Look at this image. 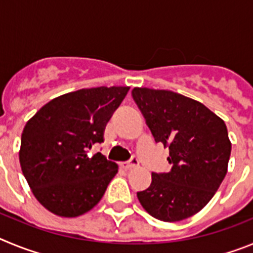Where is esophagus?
<instances>
[{
  "mask_svg": "<svg viewBox=\"0 0 253 253\" xmlns=\"http://www.w3.org/2000/svg\"><path fill=\"white\" fill-rule=\"evenodd\" d=\"M139 165V161L137 158H131L130 162H124V163H120V167L124 169H131L134 167H137Z\"/></svg>",
  "mask_w": 253,
  "mask_h": 253,
  "instance_id": "1",
  "label": "esophagus"
}]
</instances>
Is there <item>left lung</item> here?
Returning a JSON list of instances; mask_svg holds the SVG:
<instances>
[{"instance_id":"8db88e82","label":"left lung","mask_w":253,"mask_h":253,"mask_svg":"<svg viewBox=\"0 0 253 253\" xmlns=\"http://www.w3.org/2000/svg\"><path fill=\"white\" fill-rule=\"evenodd\" d=\"M133 99L156 142L169 148L172 167L152 173V184L137 193L147 213L178 222L211 200L228 171L232 143L225 123L205 105L169 90L134 87Z\"/></svg>"}]
</instances>
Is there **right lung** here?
<instances>
[{"label": "right lung", "mask_w": 253, "mask_h": 253, "mask_svg": "<svg viewBox=\"0 0 253 253\" xmlns=\"http://www.w3.org/2000/svg\"><path fill=\"white\" fill-rule=\"evenodd\" d=\"M129 88L101 86L64 93L28 120L20 166L31 193L50 213L75 218L99 204L118 165L87 151L104 142L105 126Z\"/></svg>", "instance_id": "add662e5"}]
</instances>
